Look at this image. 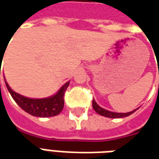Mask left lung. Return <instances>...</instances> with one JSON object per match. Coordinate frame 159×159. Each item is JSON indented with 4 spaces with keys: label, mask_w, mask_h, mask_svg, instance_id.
<instances>
[{
    "label": "left lung",
    "mask_w": 159,
    "mask_h": 159,
    "mask_svg": "<svg viewBox=\"0 0 159 159\" xmlns=\"http://www.w3.org/2000/svg\"><path fill=\"white\" fill-rule=\"evenodd\" d=\"M92 105H93V108L94 109V111H96L97 113L100 114L101 116H104V117H110V118H120V117H125L129 116L132 113H134L137 109H135L134 111H129V112H127V113H117V112H112V111H109L105 110L102 107H100L98 104L95 102V100H93V102H92Z\"/></svg>",
    "instance_id": "8db88e82"
}]
</instances>
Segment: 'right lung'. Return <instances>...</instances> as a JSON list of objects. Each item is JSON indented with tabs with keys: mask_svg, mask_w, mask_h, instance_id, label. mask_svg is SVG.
<instances>
[{
	"mask_svg": "<svg viewBox=\"0 0 159 159\" xmlns=\"http://www.w3.org/2000/svg\"><path fill=\"white\" fill-rule=\"evenodd\" d=\"M6 86L12 99L23 110L32 116L40 117H53L59 114L64 108V94L69 86L70 82L64 85L55 95L45 99H29L15 93L6 82Z\"/></svg>",
	"mask_w": 159,
	"mask_h": 159,
	"instance_id": "1",
	"label": "right lung"
}]
</instances>
